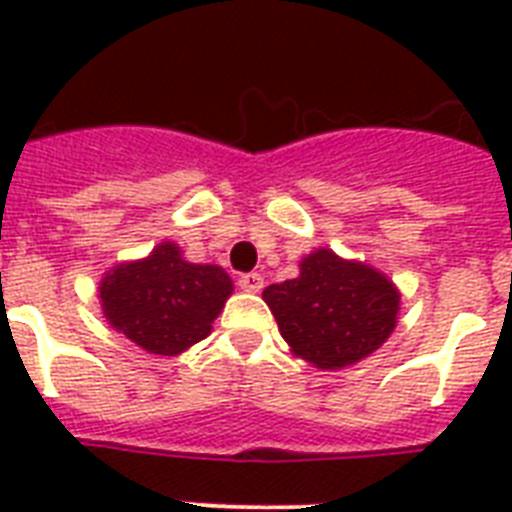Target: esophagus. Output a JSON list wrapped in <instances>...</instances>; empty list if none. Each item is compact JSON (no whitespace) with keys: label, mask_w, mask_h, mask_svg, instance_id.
I'll list each match as a JSON object with an SVG mask.
<instances>
[{"label":"esophagus","mask_w":512,"mask_h":512,"mask_svg":"<svg viewBox=\"0 0 512 512\" xmlns=\"http://www.w3.org/2000/svg\"><path fill=\"white\" fill-rule=\"evenodd\" d=\"M263 276L260 273H244V276H239V287L244 289V292H260L263 289Z\"/></svg>","instance_id":"obj_1"}]
</instances>
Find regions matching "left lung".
I'll return each mask as SVG.
<instances>
[{"mask_svg": "<svg viewBox=\"0 0 512 512\" xmlns=\"http://www.w3.org/2000/svg\"><path fill=\"white\" fill-rule=\"evenodd\" d=\"M263 300L292 353L316 369L335 372L388 340L401 295L372 265L316 249L303 257L297 279L265 287Z\"/></svg>", "mask_w": 512, "mask_h": 512, "instance_id": "8db88e82", "label": "left lung"}]
</instances>
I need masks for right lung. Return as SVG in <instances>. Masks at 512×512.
Returning <instances> with one entry per match:
<instances>
[{"mask_svg": "<svg viewBox=\"0 0 512 512\" xmlns=\"http://www.w3.org/2000/svg\"><path fill=\"white\" fill-rule=\"evenodd\" d=\"M233 281L220 265L188 263L177 244L162 241L143 260L122 263L100 281L106 321L156 356H177L212 332Z\"/></svg>", "mask_w": 512, "mask_h": 512, "instance_id": "1", "label": "right lung"}]
</instances>
